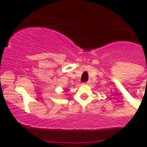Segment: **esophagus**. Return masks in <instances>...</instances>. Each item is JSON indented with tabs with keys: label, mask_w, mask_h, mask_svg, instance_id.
<instances>
[{
	"label": "esophagus",
	"mask_w": 147,
	"mask_h": 147,
	"mask_svg": "<svg viewBox=\"0 0 147 147\" xmlns=\"http://www.w3.org/2000/svg\"><path fill=\"white\" fill-rule=\"evenodd\" d=\"M89 83H90V81H88V82H84V84H88Z\"/></svg>",
	"instance_id": "1"
}]
</instances>
